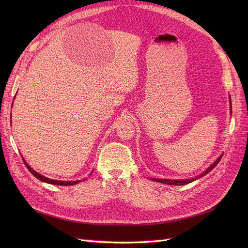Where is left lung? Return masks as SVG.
Returning a JSON list of instances; mask_svg holds the SVG:
<instances>
[{
    "label": "left lung",
    "instance_id": "8db88e82",
    "mask_svg": "<svg viewBox=\"0 0 248 248\" xmlns=\"http://www.w3.org/2000/svg\"><path fill=\"white\" fill-rule=\"evenodd\" d=\"M230 108H231V98H230ZM230 110H231V108H230ZM231 112H232V111H231ZM222 155H223V154L220 155L219 158H218L209 168H207L206 170H205L202 174L198 175L197 177H195V178H193V179H186V180H168V179H155V178H153L152 180H153V181H155V182H160V183L167 184V185H177V186H181V185L189 184V183H191V182H193V181H195V180H197V179H199V178L205 176L206 174H208L209 172H211V171L213 170V169L217 166V164L219 163V161L221 160V158H222Z\"/></svg>",
    "mask_w": 248,
    "mask_h": 248
}]
</instances>
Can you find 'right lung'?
<instances>
[{
  "instance_id": "right-lung-1",
  "label": "right lung",
  "mask_w": 248,
  "mask_h": 248,
  "mask_svg": "<svg viewBox=\"0 0 248 248\" xmlns=\"http://www.w3.org/2000/svg\"><path fill=\"white\" fill-rule=\"evenodd\" d=\"M23 161H24L26 167H27L28 170L31 172V174H32L33 176H35L38 180H40V181H42V182H45V183L53 184V185H58V186H71V185H75V184H77V183H79V182H80V180H79V181H57V180H52V179L46 178V177L42 176L41 174H39V173H37L36 171H34L33 169H32L27 163L25 162L24 159H23ZM83 181H84V180H83Z\"/></svg>"
}]
</instances>
